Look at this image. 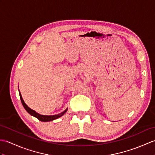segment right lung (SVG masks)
<instances>
[{"label": "right lung", "mask_w": 155, "mask_h": 155, "mask_svg": "<svg viewBox=\"0 0 155 155\" xmlns=\"http://www.w3.org/2000/svg\"><path fill=\"white\" fill-rule=\"evenodd\" d=\"M19 94H20V100H21V104H22V105L25 108V110H26L30 115H31V116L37 117L39 120H40L41 121H49L56 120V119L62 116L63 115L65 114L67 112V109L66 110H64V111H63L62 113H61L59 114H57V115H53V116H44V115H40V114H38L37 112H35L34 110L30 108V107H29L26 104H25L24 101L22 99V97H21V96L20 92H19Z\"/></svg>", "instance_id": "obj_1"}]
</instances>
